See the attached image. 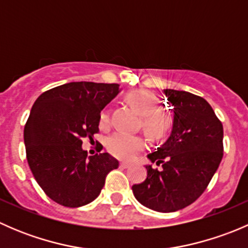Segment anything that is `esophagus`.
<instances>
[{
    "label": "esophagus",
    "instance_id": "esophagus-1",
    "mask_svg": "<svg viewBox=\"0 0 248 248\" xmlns=\"http://www.w3.org/2000/svg\"><path fill=\"white\" fill-rule=\"evenodd\" d=\"M120 167H121V168H128V167H131V163H128V162H121V163H120Z\"/></svg>",
    "mask_w": 248,
    "mask_h": 248
}]
</instances>
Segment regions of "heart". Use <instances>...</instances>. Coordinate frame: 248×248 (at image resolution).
Here are the masks:
<instances>
[{"label":"heart","instance_id":"1","mask_svg":"<svg viewBox=\"0 0 248 248\" xmlns=\"http://www.w3.org/2000/svg\"><path fill=\"white\" fill-rule=\"evenodd\" d=\"M127 101L132 104L140 115L145 133L152 140L162 141L170 134L172 129V117L168 112L162 111L161 102L155 94L147 91H132L127 94ZM110 121L108 110L101 114V126L107 127ZM146 145L144 137L139 134H129L124 132H116L107 140V147L112 156L120 159H132Z\"/></svg>","mask_w":248,"mask_h":248}]
</instances>
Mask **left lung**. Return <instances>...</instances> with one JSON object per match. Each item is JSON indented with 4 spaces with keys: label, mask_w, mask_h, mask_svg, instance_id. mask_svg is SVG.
Listing matches in <instances>:
<instances>
[{
    "label": "left lung",
    "mask_w": 248,
    "mask_h": 248,
    "mask_svg": "<svg viewBox=\"0 0 248 248\" xmlns=\"http://www.w3.org/2000/svg\"><path fill=\"white\" fill-rule=\"evenodd\" d=\"M174 111L168 140L147 155L162 169L146 166L147 177L133 185L140 204L158 212H174L196 202L206 189L223 157V126L202 97L164 90Z\"/></svg>",
    "instance_id": "obj_1"
}]
</instances>
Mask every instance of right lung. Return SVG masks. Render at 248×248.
<instances>
[{
	"instance_id": "add662e5",
	"label": "right lung",
	"mask_w": 248,
	"mask_h": 248,
	"mask_svg": "<svg viewBox=\"0 0 248 248\" xmlns=\"http://www.w3.org/2000/svg\"><path fill=\"white\" fill-rule=\"evenodd\" d=\"M120 92L117 84L78 81L46 91L34 102L24 128L30 169L57 204L79 207L101 193L119 162L107 152L87 157L82 138L93 140L101 111Z\"/></svg>"
}]
</instances>
